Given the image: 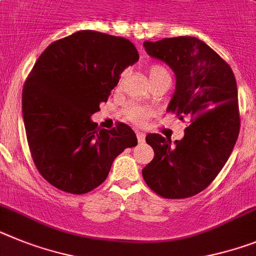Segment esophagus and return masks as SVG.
<instances>
[{
    "mask_svg": "<svg viewBox=\"0 0 256 256\" xmlns=\"http://www.w3.org/2000/svg\"><path fill=\"white\" fill-rule=\"evenodd\" d=\"M136 136H137V140H138V144L145 142V133L140 132V130H136Z\"/></svg>",
    "mask_w": 256,
    "mask_h": 256,
    "instance_id": "obj_1",
    "label": "esophagus"
}]
</instances>
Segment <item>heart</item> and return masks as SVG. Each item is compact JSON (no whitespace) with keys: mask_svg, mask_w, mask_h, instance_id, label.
Segmentation results:
<instances>
[{"mask_svg":"<svg viewBox=\"0 0 256 256\" xmlns=\"http://www.w3.org/2000/svg\"><path fill=\"white\" fill-rule=\"evenodd\" d=\"M149 76L152 82H155L162 78H170L167 70L160 64H152L149 68ZM120 84V82H119ZM123 116L132 123L141 124L150 116V110L148 107L137 104H128L123 108Z\"/></svg>","mask_w":256,"mask_h":256,"instance_id":"1","label":"heart"}]
</instances>
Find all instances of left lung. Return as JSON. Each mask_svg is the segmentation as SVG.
<instances>
[{"label": "left lung", "instance_id": "left-lung-1", "mask_svg": "<svg viewBox=\"0 0 256 256\" xmlns=\"http://www.w3.org/2000/svg\"><path fill=\"white\" fill-rule=\"evenodd\" d=\"M144 46L176 75L167 112L190 122L174 144L160 134L146 136L155 155L142 170L144 180L163 198L184 200L204 190L232 154L241 126L236 78L228 63L196 37L145 41Z\"/></svg>", "mask_w": 256, "mask_h": 256}]
</instances>
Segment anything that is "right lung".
<instances>
[{
  "label": "right lung",
  "instance_id": "right-lung-1",
  "mask_svg": "<svg viewBox=\"0 0 256 256\" xmlns=\"http://www.w3.org/2000/svg\"><path fill=\"white\" fill-rule=\"evenodd\" d=\"M137 60L130 40L96 30L54 41L38 56L24 82L22 110L30 156L50 185L89 193L106 180L114 159L137 145L130 126L100 130L90 120Z\"/></svg>",
  "mask_w": 256,
  "mask_h": 256
}]
</instances>
